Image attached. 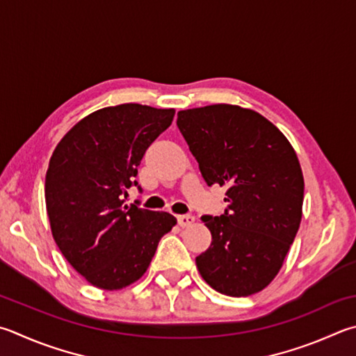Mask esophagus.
I'll return each instance as SVG.
<instances>
[{"label":"esophagus","mask_w":356,"mask_h":356,"mask_svg":"<svg viewBox=\"0 0 356 356\" xmlns=\"http://www.w3.org/2000/svg\"><path fill=\"white\" fill-rule=\"evenodd\" d=\"M195 221H196L195 216H191V215H179L177 216V222L180 227H190V225L195 224Z\"/></svg>","instance_id":"esophagus-1"}]
</instances>
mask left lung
<instances>
[{
	"label": "left lung",
	"mask_w": 356,
	"mask_h": 356,
	"mask_svg": "<svg viewBox=\"0 0 356 356\" xmlns=\"http://www.w3.org/2000/svg\"><path fill=\"white\" fill-rule=\"evenodd\" d=\"M207 185L227 186V210L202 216L211 244L196 257L218 293H260L279 274L302 219L303 176L288 138L250 108L213 104L177 113Z\"/></svg>",
	"instance_id": "8db88e82"
}]
</instances>
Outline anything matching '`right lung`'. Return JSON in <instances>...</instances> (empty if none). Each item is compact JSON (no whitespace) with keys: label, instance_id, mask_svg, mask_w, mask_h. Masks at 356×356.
<instances>
[{"label":"right lung","instance_id":"obj_1","mask_svg":"<svg viewBox=\"0 0 356 356\" xmlns=\"http://www.w3.org/2000/svg\"><path fill=\"white\" fill-rule=\"evenodd\" d=\"M174 108L120 104L87 115L51 156L44 200L67 261L93 286L116 291L141 279L171 213L127 205L145 152L171 126Z\"/></svg>","mask_w":356,"mask_h":356}]
</instances>
